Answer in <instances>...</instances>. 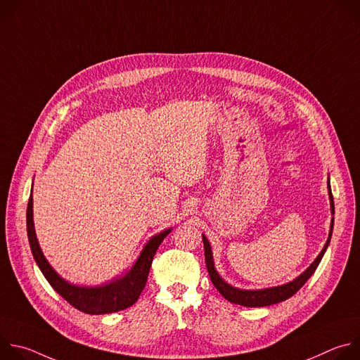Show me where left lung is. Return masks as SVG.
<instances>
[{"label": "left lung", "mask_w": 360, "mask_h": 360, "mask_svg": "<svg viewBox=\"0 0 360 360\" xmlns=\"http://www.w3.org/2000/svg\"><path fill=\"white\" fill-rule=\"evenodd\" d=\"M329 186V198H330V210L332 214H335V203H333V195L330 191V185ZM332 231H333V218H332V224H330V232H329V238L326 240L325 248L322 249V252L319 253L318 258L314 261V264L307 268L299 278H296L295 281L282 285V286H276V288H269V289H261V290H240L236 288H232L231 285H228L225 281H222V278L218 275V272L215 271L214 266V259H212V250L210 246L208 239L202 236L203 239V248H205V262H207V268L210 272V278L214 283V286L219 290V293L228 299L232 303L240 304V306H248V307H261V306H269V304H275L279 302H283L286 299H289L290 296H293L304 283L306 281L309 279L314 272L316 271L318 265L321 264L325 250L330 242V236H332Z\"/></svg>", "instance_id": "8db88e82"}]
</instances>
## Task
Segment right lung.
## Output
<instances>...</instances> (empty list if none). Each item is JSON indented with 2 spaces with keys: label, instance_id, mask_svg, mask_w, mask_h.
I'll use <instances>...</instances> for the list:
<instances>
[{
  "label": "right lung",
  "instance_id": "obj_1",
  "mask_svg": "<svg viewBox=\"0 0 360 360\" xmlns=\"http://www.w3.org/2000/svg\"><path fill=\"white\" fill-rule=\"evenodd\" d=\"M27 232L34 259L39 266L41 272L44 274L45 279L49 282V285L53 286L70 304H72L75 309L88 315H105L127 309V307L132 306L138 300L141 292L145 288L153 256H155L158 246L161 245L164 238L171 232V229L164 231L160 235H155L148 240V243L143 246L139 255L138 261L125 276L99 288L74 286L65 282L61 276H58V274L46 262L34 231L32 196H30L27 207Z\"/></svg>",
  "mask_w": 360,
  "mask_h": 360
}]
</instances>
